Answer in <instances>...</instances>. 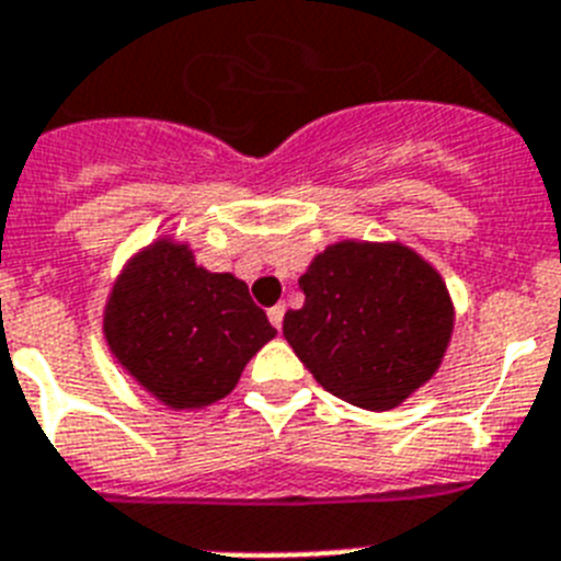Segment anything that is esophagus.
<instances>
[{"instance_id":"obj_1","label":"esophagus","mask_w":561,"mask_h":561,"mask_svg":"<svg viewBox=\"0 0 561 561\" xmlns=\"http://www.w3.org/2000/svg\"><path fill=\"white\" fill-rule=\"evenodd\" d=\"M266 314H270V323H272V327H275V329H280V327H284V314H286V306H284V304L272 306V309H270V312H266Z\"/></svg>"}]
</instances>
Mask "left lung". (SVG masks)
<instances>
[{
  "label": "left lung",
  "instance_id": "8db88e82",
  "mask_svg": "<svg viewBox=\"0 0 561 561\" xmlns=\"http://www.w3.org/2000/svg\"><path fill=\"white\" fill-rule=\"evenodd\" d=\"M284 337L329 394L389 411L434 377L451 343L445 280L403 243L340 241L300 275Z\"/></svg>",
  "mask_w": 561,
  "mask_h": 561
}]
</instances>
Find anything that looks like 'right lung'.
Here are the masks:
<instances>
[{"label": "right lung", "instance_id": "right-lung-1", "mask_svg": "<svg viewBox=\"0 0 561 561\" xmlns=\"http://www.w3.org/2000/svg\"><path fill=\"white\" fill-rule=\"evenodd\" d=\"M275 329L249 286L158 238L127 261L104 306V340L127 375L172 411L204 409L238 386Z\"/></svg>", "mask_w": 561, "mask_h": 561}]
</instances>
